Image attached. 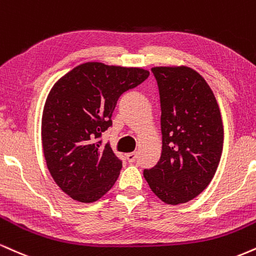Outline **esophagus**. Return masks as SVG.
I'll return each instance as SVG.
<instances>
[{"label":"esophagus","instance_id":"esophagus-1","mask_svg":"<svg viewBox=\"0 0 256 256\" xmlns=\"http://www.w3.org/2000/svg\"><path fill=\"white\" fill-rule=\"evenodd\" d=\"M126 158L130 163H134L137 160V154L136 152H128L126 154Z\"/></svg>","mask_w":256,"mask_h":256}]
</instances>
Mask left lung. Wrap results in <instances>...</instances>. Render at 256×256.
<instances>
[{
    "mask_svg": "<svg viewBox=\"0 0 256 256\" xmlns=\"http://www.w3.org/2000/svg\"><path fill=\"white\" fill-rule=\"evenodd\" d=\"M161 101L162 152L144 170L155 196L168 205L194 199L214 178L223 150L220 106L204 78L186 66H154Z\"/></svg>",
    "mask_w": 256,
    "mask_h": 256,
    "instance_id": "obj_1",
    "label": "left lung"
}]
</instances>
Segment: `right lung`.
Returning a JSON list of instances; mask_svg holds the SVG:
<instances>
[{"label":"right lung","mask_w":256,"mask_h":256,"mask_svg":"<svg viewBox=\"0 0 256 256\" xmlns=\"http://www.w3.org/2000/svg\"><path fill=\"white\" fill-rule=\"evenodd\" d=\"M148 76L142 68L87 62L51 88L42 110V152L52 178L70 198L94 202L113 187L122 161L98 140L112 125L120 95Z\"/></svg>","instance_id":"1"}]
</instances>
